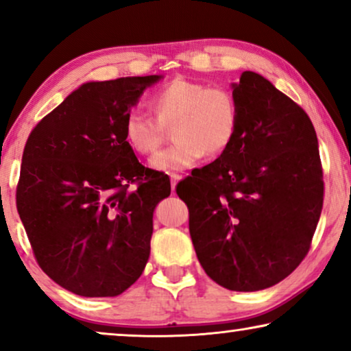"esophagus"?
Wrapping results in <instances>:
<instances>
[{"label": "esophagus", "instance_id": "obj_1", "mask_svg": "<svg viewBox=\"0 0 351 351\" xmlns=\"http://www.w3.org/2000/svg\"><path fill=\"white\" fill-rule=\"evenodd\" d=\"M180 179H182L180 174H171V189H172V191L176 190V185L179 184Z\"/></svg>", "mask_w": 351, "mask_h": 351}]
</instances>
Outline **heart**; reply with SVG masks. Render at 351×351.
<instances>
[{"instance_id": "heart-1", "label": "heart", "mask_w": 351, "mask_h": 351, "mask_svg": "<svg viewBox=\"0 0 351 351\" xmlns=\"http://www.w3.org/2000/svg\"><path fill=\"white\" fill-rule=\"evenodd\" d=\"M156 118L131 112L124 121V138L138 155L148 156L165 138V126H172L174 145L152 158L158 172L184 171L196 165L204 153L219 156L232 145L239 126V107L225 86L177 78L153 95Z\"/></svg>"}]
</instances>
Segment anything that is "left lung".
Returning <instances> with one entry per match:
<instances>
[{"mask_svg":"<svg viewBox=\"0 0 351 351\" xmlns=\"http://www.w3.org/2000/svg\"><path fill=\"white\" fill-rule=\"evenodd\" d=\"M233 94L239 126L232 145L176 191L208 276L252 292L285 280L308 254L323 167L313 124L294 100L254 71H243Z\"/></svg>","mask_w":351,"mask_h":351,"instance_id":"1","label":"left lung"}]
</instances>
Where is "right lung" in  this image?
Wrapping results in <instances>:
<instances>
[{
  "mask_svg": "<svg viewBox=\"0 0 351 351\" xmlns=\"http://www.w3.org/2000/svg\"><path fill=\"white\" fill-rule=\"evenodd\" d=\"M160 80L84 83L33 128L23 148L19 215L41 270L76 295H119L147 265L153 210L171 182L138 162L124 121Z\"/></svg>",
  "mask_w": 351,
  "mask_h": 351,
  "instance_id": "add662e5",
  "label": "right lung"
}]
</instances>
